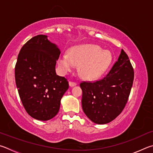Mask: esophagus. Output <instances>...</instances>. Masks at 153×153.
I'll return each mask as SVG.
<instances>
[{
	"label": "esophagus",
	"mask_w": 153,
	"mask_h": 153,
	"mask_svg": "<svg viewBox=\"0 0 153 153\" xmlns=\"http://www.w3.org/2000/svg\"><path fill=\"white\" fill-rule=\"evenodd\" d=\"M69 85L71 87H74L75 85H76V83L75 82H72V81H70L69 82Z\"/></svg>",
	"instance_id": "esophagus-1"
}]
</instances>
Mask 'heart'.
<instances>
[{"instance_id":"1","label":"heart","mask_w":153,"mask_h":153,"mask_svg":"<svg viewBox=\"0 0 153 153\" xmlns=\"http://www.w3.org/2000/svg\"><path fill=\"white\" fill-rule=\"evenodd\" d=\"M111 61V55L108 51L101 50L95 44L76 45L58 58V65L64 73L74 69L79 65L78 72L81 78L93 81L100 78L108 69Z\"/></svg>"}]
</instances>
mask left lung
<instances>
[{"mask_svg": "<svg viewBox=\"0 0 153 153\" xmlns=\"http://www.w3.org/2000/svg\"><path fill=\"white\" fill-rule=\"evenodd\" d=\"M134 72L128 55L121 50L117 61L102 79L83 81L82 108L93 122L105 124L122 113L132 89Z\"/></svg>", "mask_w": 153, "mask_h": 153, "instance_id": "obj_1", "label": "left lung"}]
</instances>
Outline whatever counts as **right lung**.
<instances>
[{
    "label": "right lung",
    "mask_w": 153,
    "mask_h": 153,
    "mask_svg": "<svg viewBox=\"0 0 153 153\" xmlns=\"http://www.w3.org/2000/svg\"><path fill=\"white\" fill-rule=\"evenodd\" d=\"M60 51L45 35L32 37L21 48L15 65V82L24 108L33 118L47 121L58 114L68 89L66 78L56 74Z\"/></svg>",
    "instance_id": "1"
}]
</instances>
